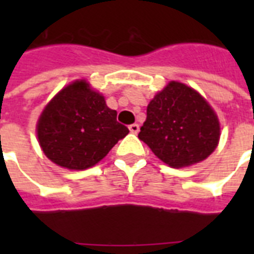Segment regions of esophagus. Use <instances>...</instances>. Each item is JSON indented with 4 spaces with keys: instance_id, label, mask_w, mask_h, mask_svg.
Returning <instances> with one entry per match:
<instances>
[{
    "instance_id": "obj_1",
    "label": "esophagus",
    "mask_w": 254,
    "mask_h": 254,
    "mask_svg": "<svg viewBox=\"0 0 254 254\" xmlns=\"http://www.w3.org/2000/svg\"><path fill=\"white\" fill-rule=\"evenodd\" d=\"M129 130H130V133H133V134H137L139 131V125L138 124H131V125H129Z\"/></svg>"
}]
</instances>
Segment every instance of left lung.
<instances>
[{"instance_id":"obj_1","label":"left lung","mask_w":254,"mask_h":254,"mask_svg":"<svg viewBox=\"0 0 254 254\" xmlns=\"http://www.w3.org/2000/svg\"><path fill=\"white\" fill-rule=\"evenodd\" d=\"M146 115L138 138L169 166L200 162L216 149L217 116L192 88L171 81L151 100Z\"/></svg>"}]
</instances>
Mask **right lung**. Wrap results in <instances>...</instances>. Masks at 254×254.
<instances>
[{
  "label": "right lung",
  "instance_id": "obj_1",
  "mask_svg": "<svg viewBox=\"0 0 254 254\" xmlns=\"http://www.w3.org/2000/svg\"><path fill=\"white\" fill-rule=\"evenodd\" d=\"M38 139L54 163L69 170L92 167L129 133L100 93L84 80L63 88L38 121Z\"/></svg>",
  "mask_w": 254,
  "mask_h": 254
}]
</instances>
